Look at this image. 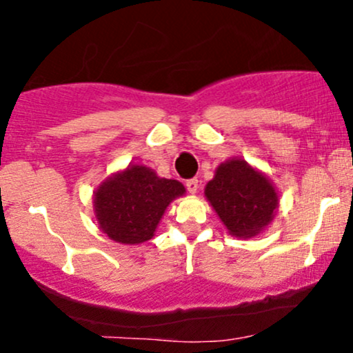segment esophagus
<instances>
[{"label":"esophagus","instance_id":"34e87169","mask_svg":"<svg viewBox=\"0 0 353 353\" xmlns=\"http://www.w3.org/2000/svg\"><path fill=\"white\" fill-rule=\"evenodd\" d=\"M185 188H188V190H189L190 194H196L197 189H199V181H197V179L185 181Z\"/></svg>","mask_w":353,"mask_h":353}]
</instances>
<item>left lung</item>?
Masks as SVG:
<instances>
[{
  "label": "left lung",
  "mask_w": 353,
  "mask_h": 353,
  "mask_svg": "<svg viewBox=\"0 0 353 353\" xmlns=\"http://www.w3.org/2000/svg\"><path fill=\"white\" fill-rule=\"evenodd\" d=\"M205 197L236 237L261 232L272 221L279 204L270 181L242 159L219 165L214 179L205 185Z\"/></svg>",
  "instance_id": "1"
}]
</instances>
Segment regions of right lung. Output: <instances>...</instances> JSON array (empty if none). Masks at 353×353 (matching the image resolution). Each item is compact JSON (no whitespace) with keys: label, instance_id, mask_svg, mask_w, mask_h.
<instances>
[{"label":"right lung","instance_id":"right-lung-1","mask_svg":"<svg viewBox=\"0 0 353 353\" xmlns=\"http://www.w3.org/2000/svg\"><path fill=\"white\" fill-rule=\"evenodd\" d=\"M179 181L163 179L145 165H129L94 194L96 217L108 237L121 244H141L154 236L169 202L184 194Z\"/></svg>","mask_w":353,"mask_h":353}]
</instances>
